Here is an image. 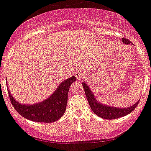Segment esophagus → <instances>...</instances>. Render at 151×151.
Masks as SVG:
<instances>
[{"label": "esophagus", "instance_id": "1", "mask_svg": "<svg viewBox=\"0 0 151 151\" xmlns=\"http://www.w3.org/2000/svg\"><path fill=\"white\" fill-rule=\"evenodd\" d=\"M75 75L77 76V77H80V78H82L83 75H84V74H83V71H80H80H78L76 72Z\"/></svg>", "mask_w": 151, "mask_h": 151}]
</instances>
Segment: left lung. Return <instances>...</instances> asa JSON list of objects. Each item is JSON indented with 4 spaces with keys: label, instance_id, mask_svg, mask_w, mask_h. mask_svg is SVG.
<instances>
[{
    "label": "left lung",
    "instance_id": "8db88e82",
    "mask_svg": "<svg viewBox=\"0 0 151 151\" xmlns=\"http://www.w3.org/2000/svg\"><path fill=\"white\" fill-rule=\"evenodd\" d=\"M122 40L123 43L126 44V45H130L131 44L130 41L125 39V38H123ZM83 86L86 96V98L88 100V102L89 104L90 107H91L92 112L95 115H98V117H101V118H104V119L111 120V119H115V118L125 116V115L133 112L136 109L138 104H139V101H138L133 106H129L127 108L114 107V106H111L106 105V104L99 102L97 100L95 95H94V93L92 92L90 87L87 85L86 81L83 82Z\"/></svg>",
    "mask_w": 151,
    "mask_h": 151
}]
</instances>
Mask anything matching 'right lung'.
Segmentation results:
<instances>
[{"label": "right lung", "instance_id": "obj_1", "mask_svg": "<svg viewBox=\"0 0 151 151\" xmlns=\"http://www.w3.org/2000/svg\"><path fill=\"white\" fill-rule=\"evenodd\" d=\"M75 76L64 80L49 98L35 104H22L16 101L7 86L10 101L17 112L24 118L36 122L52 123L59 120L65 113L67 105L68 90Z\"/></svg>", "mask_w": 151, "mask_h": 151}]
</instances>
